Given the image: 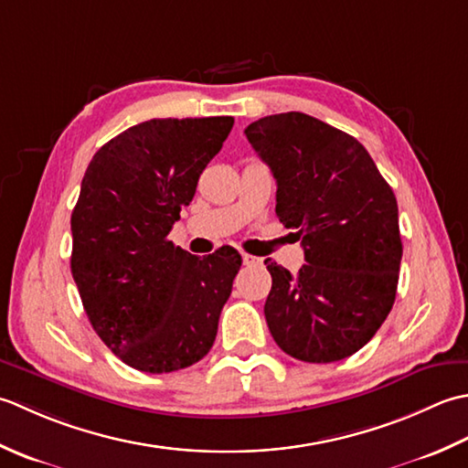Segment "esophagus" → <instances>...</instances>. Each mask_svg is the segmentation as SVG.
<instances>
[{
    "label": "esophagus",
    "mask_w": 468,
    "mask_h": 468,
    "mask_svg": "<svg viewBox=\"0 0 468 468\" xmlns=\"http://www.w3.org/2000/svg\"><path fill=\"white\" fill-rule=\"evenodd\" d=\"M242 262L246 266H259V264H262V259H256V256H252V254H242Z\"/></svg>",
    "instance_id": "esophagus-1"
}]
</instances>
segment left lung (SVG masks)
Masks as SVG:
<instances>
[{"instance_id": "8db88e82", "label": "left lung", "mask_w": 468, "mask_h": 468, "mask_svg": "<svg viewBox=\"0 0 468 468\" xmlns=\"http://www.w3.org/2000/svg\"><path fill=\"white\" fill-rule=\"evenodd\" d=\"M276 179V216L297 230L304 262L291 274L271 259L264 303L271 335L309 364L354 356L392 311L402 240L398 202L357 139L304 112L244 129Z\"/></svg>"}]
</instances>
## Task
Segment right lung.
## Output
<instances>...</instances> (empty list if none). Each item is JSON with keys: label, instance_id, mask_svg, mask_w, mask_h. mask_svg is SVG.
<instances>
[{"label": "right lung", "instance_id": "add662e5", "mask_svg": "<svg viewBox=\"0 0 468 468\" xmlns=\"http://www.w3.org/2000/svg\"><path fill=\"white\" fill-rule=\"evenodd\" d=\"M232 117L151 119L94 154L72 209L70 271L97 335L147 374L189 367L214 346L242 259L167 240Z\"/></svg>", "mask_w": 468, "mask_h": 468}]
</instances>
